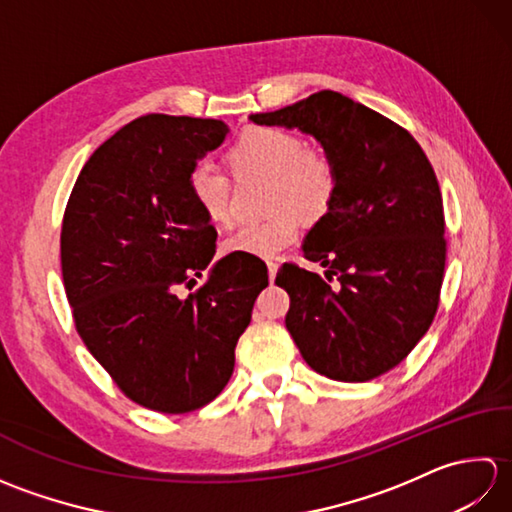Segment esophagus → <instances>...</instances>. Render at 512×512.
Masks as SVG:
<instances>
[{"instance_id":"obj_1","label":"esophagus","mask_w":512,"mask_h":512,"mask_svg":"<svg viewBox=\"0 0 512 512\" xmlns=\"http://www.w3.org/2000/svg\"><path fill=\"white\" fill-rule=\"evenodd\" d=\"M277 270H279V264H277V262H268V279H270V281H275Z\"/></svg>"}]
</instances>
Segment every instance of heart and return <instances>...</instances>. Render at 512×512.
Masks as SVG:
<instances>
[{"label": "heart", "mask_w": 512, "mask_h": 512, "mask_svg": "<svg viewBox=\"0 0 512 512\" xmlns=\"http://www.w3.org/2000/svg\"><path fill=\"white\" fill-rule=\"evenodd\" d=\"M237 176H262L270 180L268 206L275 213L264 222L244 224L224 239L226 255L244 253L275 257L299 235V217L328 213L339 187L334 158L323 147H303L297 134L281 127H250L237 138L231 154ZM193 202L211 222H224L231 204V182L211 160L195 162L189 173Z\"/></svg>", "instance_id": "b5f03b06"}]
</instances>
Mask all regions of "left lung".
I'll return each mask as SVG.
<instances>
[{"label": "left lung", "instance_id": "obj_1", "mask_svg": "<svg viewBox=\"0 0 512 512\" xmlns=\"http://www.w3.org/2000/svg\"><path fill=\"white\" fill-rule=\"evenodd\" d=\"M248 121L312 136L339 171L332 206L301 246L335 286L295 264L275 279L303 361L341 383L389 372L438 310L447 242L431 162L407 129L332 90Z\"/></svg>", "mask_w": 512, "mask_h": 512}]
</instances>
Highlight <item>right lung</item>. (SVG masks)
<instances>
[{"instance_id":"add662e5","label":"right lung","mask_w":512,"mask_h":512,"mask_svg":"<svg viewBox=\"0 0 512 512\" xmlns=\"http://www.w3.org/2000/svg\"><path fill=\"white\" fill-rule=\"evenodd\" d=\"M226 134L215 118L140 116L94 151L65 206L76 332L125 396L160 413L195 411L226 387L268 286L231 255L213 262L217 233L189 191L191 167ZM202 269L205 286L180 298Z\"/></svg>"}]
</instances>
